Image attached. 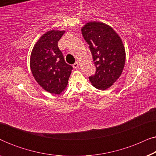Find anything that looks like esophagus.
Segmentation results:
<instances>
[{
	"label": "esophagus",
	"mask_w": 156,
	"mask_h": 156,
	"mask_svg": "<svg viewBox=\"0 0 156 156\" xmlns=\"http://www.w3.org/2000/svg\"><path fill=\"white\" fill-rule=\"evenodd\" d=\"M79 66H80V64H79L78 62H76L73 65V67L74 69H76V68H78Z\"/></svg>",
	"instance_id": "esophagus-1"
}]
</instances>
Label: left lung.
Segmentation results:
<instances>
[{
    "label": "left lung",
    "instance_id": "left-lung-1",
    "mask_svg": "<svg viewBox=\"0 0 156 156\" xmlns=\"http://www.w3.org/2000/svg\"><path fill=\"white\" fill-rule=\"evenodd\" d=\"M81 30L97 68L89 80L95 88L106 90L120 77L124 67L126 51L122 40L110 25L101 22H89Z\"/></svg>",
    "mask_w": 156,
    "mask_h": 156
}]
</instances>
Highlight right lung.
I'll list each match as a JSON object with an SVG mask.
<instances>
[{
    "label": "right lung",
    "mask_w": 156,
    "mask_h": 156,
    "mask_svg": "<svg viewBox=\"0 0 156 156\" xmlns=\"http://www.w3.org/2000/svg\"><path fill=\"white\" fill-rule=\"evenodd\" d=\"M65 30H52L43 34L34 45L30 66L32 74L44 90L59 94L67 87L72 67L65 62L57 42Z\"/></svg>",
    "instance_id": "right-lung-1"
}]
</instances>
